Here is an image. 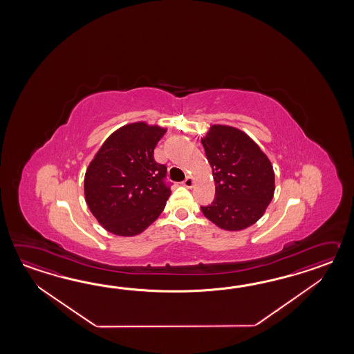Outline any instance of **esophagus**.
Wrapping results in <instances>:
<instances>
[{"instance_id": "1", "label": "esophagus", "mask_w": 354, "mask_h": 354, "mask_svg": "<svg viewBox=\"0 0 354 354\" xmlns=\"http://www.w3.org/2000/svg\"><path fill=\"white\" fill-rule=\"evenodd\" d=\"M194 183H195V180L191 176H187L186 180H183V186L185 187L191 188L194 186Z\"/></svg>"}]
</instances>
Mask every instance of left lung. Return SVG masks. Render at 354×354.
I'll use <instances>...</instances> for the list:
<instances>
[{"instance_id": "left-lung-1", "label": "left lung", "mask_w": 354, "mask_h": 354, "mask_svg": "<svg viewBox=\"0 0 354 354\" xmlns=\"http://www.w3.org/2000/svg\"><path fill=\"white\" fill-rule=\"evenodd\" d=\"M201 143L215 180V198L201 206L203 215L230 232L253 225L274 192L270 159L245 133L232 127L212 125Z\"/></svg>"}]
</instances>
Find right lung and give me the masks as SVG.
<instances>
[{"instance_id":"1","label":"right lung","mask_w":354,"mask_h":354,"mask_svg":"<svg viewBox=\"0 0 354 354\" xmlns=\"http://www.w3.org/2000/svg\"><path fill=\"white\" fill-rule=\"evenodd\" d=\"M166 129L134 122L118 129L100 148L84 176V197L107 232L133 236L154 223L171 188L167 167L154 159Z\"/></svg>"}]
</instances>
